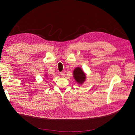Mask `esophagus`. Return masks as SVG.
I'll return each mask as SVG.
<instances>
[{"label": "esophagus", "mask_w": 135, "mask_h": 135, "mask_svg": "<svg viewBox=\"0 0 135 135\" xmlns=\"http://www.w3.org/2000/svg\"><path fill=\"white\" fill-rule=\"evenodd\" d=\"M60 75L62 76V77H64V76H65V74H64L63 73H60Z\"/></svg>", "instance_id": "1"}]
</instances>
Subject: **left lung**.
<instances>
[{
  "instance_id": "1",
  "label": "left lung",
  "mask_w": 135,
  "mask_h": 135,
  "mask_svg": "<svg viewBox=\"0 0 135 135\" xmlns=\"http://www.w3.org/2000/svg\"><path fill=\"white\" fill-rule=\"evenodd\" d=\"M73 75L75 80L79 84H81L85 79V75L82 69L79 67H77L74 69Z\"/></svg>"
}]
</instances>
